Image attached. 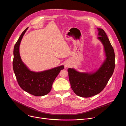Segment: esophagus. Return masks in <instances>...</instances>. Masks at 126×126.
<instances>
[{
	"instance_id": "obj_1",
	"label": "esophagus",
	"mask_w": 126,
	"mask_h": 126,
	"mask_svg": "<svg viewBox=\"0 0 126 126\" xmlns=\"http://www.w3.org/2000/svg\"><path fill=\"white\" fill-rule=\"evenodd\" d=\"M64 66H65V67H69L70 66V64L68 62H66L65 63Z\"/></svg>"
}]
</instances>
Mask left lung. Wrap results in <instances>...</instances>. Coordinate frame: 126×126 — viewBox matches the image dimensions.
<instances>
[{
	"instance_id": "8db88e82",
	"label": "left lung",
	"mask_w": 126,
	"mask_h": 126,
	"mask_svg": "<svg viewBox=\"0 0 126 126\" xmlns=\"http://www.w3.org/2000/svg\"><path fill=\"white\" fill-rule=\"evenodd\" d=\"M97 29V38L103 45L105 56L101 65L91 72L68 69L71 88L75 94L81 97H90L100 93L111 77L115 67V55L110 40L102 29Z\"/></svg>"
}]
</instances>
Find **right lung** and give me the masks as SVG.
<instances>
[{
    "label": "right lung",
    "mask_w": 126,
    "mask_h": 126,
    "mask_svg": "<svg viewBox=\"0 0 126 126\" xmlns=\"http://www.w3.org/2000/svg\"><path fill=\"white\" fill-rule=\"evenodd\" d=\"M27 29L22 32L15 45L13 69L18 84L24 91L35 96H43L49 93L53 82L64 67L61 65L40 72L31 71L27 67L22 61L19 52L22 39Z\"/></svg>",
    "instance_id": "obj_1"
}]
</instances>
